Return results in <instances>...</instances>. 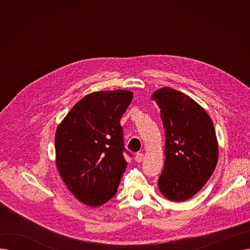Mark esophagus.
Listing matches in <instances>:
<instances>
[{"instance_id":"esophagus-1","label":"esophagus","mask_w":250,"mask_h":250,"mask_svg":"<svg viewBox=\"0 0 250 250\" xmlns=\"http://www.w3.org/2000/svg\"><path fill=\"white\" fill-rule=\"evenodd\" d=\"M135 160H136V162H138V163L143 162V160H144V155H143L142 153H138V154L135 156Z\"/></svg>"}]
</instances>
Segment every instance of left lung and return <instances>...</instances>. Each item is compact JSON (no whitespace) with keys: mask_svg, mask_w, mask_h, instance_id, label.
<instances>
[{"mask_svg":"<svg viewBox=\"0 0 250 250\" xmlns=\"http://www.w3.org/2000/svg\"><path fill=\"white\" fill-rule=\"evenodd\" d=\"M152 99L160 108L166 136L158 188L169 201H187L216 168L219 147L213 122L198 102L172 88L156 90Z\"/></svg>","mask_w":250,"mask_h":250,"instance_id":"1","label":"left lung"}]
</instances>
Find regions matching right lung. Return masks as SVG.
Masks as SVG:
<instances>
[{"label":"right lung","instance_id":"right-lung-1","mask_svg":"<svg viewBox=\"0 0 250 250\" xmlns=\"http://www.w3.org/2000/svg\"><path fill=\"white\" fill-rule=\"evenodd\" d=\"M133 96L128 90L93 92L78 101L57 127L58 171L86 206L99 207L116 193L127 164L120 121Z\"/></svg>","mask_w":250,"mask_h":250}]
</instances>
